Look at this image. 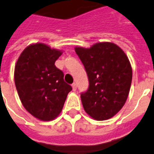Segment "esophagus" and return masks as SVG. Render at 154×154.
<instances>
[{
  "instance_id": "esophagus-1",
  "label": "esophagus",
  "mask_w": 154,
  "mask_h": 154,
  "mask_svg": "<svg viewBox=\"0 0 154 154\" xmlns=\"http://www.w3.org/2000/svg\"><path fill=\"white\" fill-rule=\"evenodd\" d=\"M72 89H73L74 91H75L76 90H77V84L76 83H73L72 84Z\"/></svg>"
}]
</instances>
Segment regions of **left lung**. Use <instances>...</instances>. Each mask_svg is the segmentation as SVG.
Returning a JSON list of instances; mask_svg holds the SVG:
<instances>
[{
	"label": "left lung",
	"instance_id": "left-lung-1",
	"mask_svg": "<svg viewBox=\"0 0 154 154\" xmlns=\"http://www.w3.org/2000/svg\"><path fill=\"white\" fill-rule=\"evenodd\" d=\"M75 50L89 81L88 89L81 93L85 111L98 121L110 119L122 108L130 92L132 68L127 56L109 42Z\"/></svg>",
	"mask_w": 154,
	"mask_h": 154
}]
</instances>
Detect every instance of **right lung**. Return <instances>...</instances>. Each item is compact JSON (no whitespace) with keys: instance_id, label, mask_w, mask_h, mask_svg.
<instances>
[{"instance_id":"obj_1","label":"right lung","mask_w":154,"mask_h":154,"mask_svg":"<svg viewBox=\"0 0 154 154\" xmlns=\"http://www.w3.org/2000/svg\"><path fill=\"white\" fill-rule=\"evenodd\" d=\"M62 52L44 44H32L20 54L14 79L20 99L32 115L43 121L60 114L72 87L55 62Z\"/></svg>"}]
</instances>
